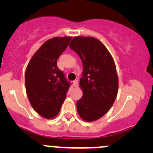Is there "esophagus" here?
I'll return each instance as SVG.
<instances>
[{"instance_id":"1","label":"esophagus","mask_w":153,"mask_h":153,"mask_svg":"<svg viewBox=\"0 0 153 153\" xmlns=\"http://www.w3.org/2000/svg\"><path fill=\"white\" fill-rule=\"evenodd\" d=\"M73 85L74 87H77L78 85V80H75L73 82Z\"/></svg>"}]
</instances>
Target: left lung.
<instances>
[{"mask_svg":"<svg viewBox=\"0 0 153 153\" xmlns=\"http://www.w3.org/2000/svg\"><path fill=\"white\" fill-rule=\"evenodd\" d=\"M69 47L80 56L83 65L80 80L83 95L77 101V110L82 119L94 122L106 114L117 97L119 80L114 61L103 44L94 37H74Z\"/></svg>","mask_w":153,"mask_h":153,"instance_id":"obj_1","label":"left lung"}]
</instances>
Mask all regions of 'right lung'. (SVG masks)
Segmentation results:
<instances>
[{"label": "right lung", "mask_w": 153, "mask_h": 153, "mask_svg": "<svg viewBox=\"0 0 153 153\" xmlns=\"http://www.w3.org/2000/svg\"><path fill=\"white\" fill-rule=\"evenodd\" d=\"M72 37H54L42 45L26 70L25 85L33 108L42 117L58 114L71 82L57 65V59L66 50Z\"/></svg>", "instance_id": "right-lung-1"}]
</instances>
